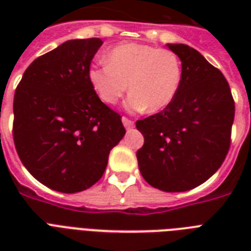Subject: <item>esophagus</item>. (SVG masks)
Segmentation results:
<instances>
[{
    "instance_id": "1",
    "label": "esophagus",
    "mask_w": 251,
    "mask_h": 251,
    "mask_svg": "<svg viewBox=\"0 0 251 251\" xmlns=\"http://www.w3.org/2000/svg\"><path fill=\"white\" fill-rule=\"evenodd\" d=\"M122 124H124V126H125L127 130L133 129V127H134V121L129 120L127 117H122Z\"/></svg>"
}]
</instances>
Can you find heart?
<instances>
[{"label":"heart","mask_w":251,"mask_h":251,"mask_svg":"<svg viewBox=\"0 0 251 251\" xmlns=\"http://www.w3.org/2000/svg\"><path fill=\"white\" fill-rule=\"evenodd\" d=\"M88 82L100 100L113 105L125 95L129 84L131 94L126 108L131 112H159L167 108L178 94L182 80V65L169 49L152 45L125 43L110 49L106 64L88 69Z\"/></svg>","instance_id":"heart-1"}]
</instances>
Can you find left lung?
Wrapping results in <instances>:
<instances>
[{
    "instance_id": "1",
    "label": "left lung",
    "mask_w": 251,
    "mask_h": 251,
    "mask_svg": "<svg viewBox=\"0 0 251 251\" xmlns=\"http://www.w3.org/2000/svg\"><path fill=\"white\" fill-rule=\"evenodd\" d=\"M182 65L175 100L137 121L145 137L137 159L143 178L159 190L187 191L222 167L230 147L234 100L222 72L185 44H168Z\"/></svg>"
}]
</instances>
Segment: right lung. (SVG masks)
<instances>
[{
	"instance_id": "add662e5",
	"label": "right lung",
	"mask_w": 251,
	"mask_h": 251,
	"mask_svg": "<svg viewBox=\"0 0 251 251\" xmlns=\"http://www.w3.org/2000/svg\"><path fill=\"white\" fill-rule=\"evenodd\" d=\"M98 37L69 40L37 57L14 95V145L27 171L49 189L78 193L101 178L125 135L121 116L88 82Z\"/></svg>"
}]
</instances>
